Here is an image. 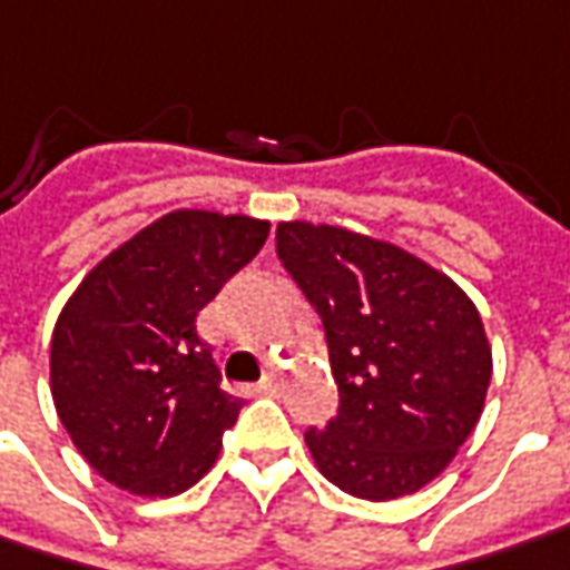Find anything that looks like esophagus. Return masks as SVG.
<instances>
[{"mask_svg": "<svg viewBox=\"0 0 570 570\" xmlns=\"http://www.w3.org/2000/svg\"><path fill=\"white\" fill-rule=\"evenodd\" d=\"M281 390V374L277 371H268L262 381H258V393H268V396H274Z\"/></svg>", "mask_w": 570, "mask_h": 570, "instance_id": "obj_1", "label": "esophagus"}]
</instances>
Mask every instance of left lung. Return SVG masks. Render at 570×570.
I'll use <instances>...</instances> for the list:
<instances>
[{"label": "left lung", "instance_id": "1", "mask_svg": "<svg viewBox=\"0 0 570 570\" xmlns=\"http://www.w3.org/2000/svg\"><path fill=\"white\" fill-rule=\"evenodd\" d=\"M277 258L315 308L340 390L308 428L317 471L371 502L415 493L483 412L493 355L474 302L393 243L331 224H277Z\"/></svg>", "mask_w": 570, "mask_h": 570}]
</instances>
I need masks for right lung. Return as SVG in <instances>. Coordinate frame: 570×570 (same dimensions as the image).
<instances>
[{"label":"right lung","mask_w":570,"mask_h":570,"mask_svg":"<svg viewBox=\"0 0 570 570\" xmlns=\"http://www.w3.org/2000/svg\"><path fill=\"white\" fill-rule=\"evenodd\" d=\"M268 220L171 212L106 255L52 334V399L108 483L177 497L215 464L243 399L220 386L196 315L268 239Z\"/></svg>","instance_id":"1"}]
</instances>
